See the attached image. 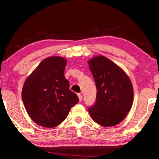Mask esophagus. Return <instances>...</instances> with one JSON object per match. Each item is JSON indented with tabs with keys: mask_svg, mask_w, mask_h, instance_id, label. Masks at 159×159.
<instances>
[{
	"mask_svg": "<svg viewBox=\"0 0 159 159\" xmlns=\"http://www.w3.org/2000/svg\"><path fill=\"white\" fill-rule=\"evenodd\" d=\"M78 96H79V101H81L83 100V96L81 94H78Z\"/></svg>",
	"mask_w": 159,
	"mask_h": 159,
	"instance_id": "obj_1",
	"label": "esophagus"
}]
</instances>
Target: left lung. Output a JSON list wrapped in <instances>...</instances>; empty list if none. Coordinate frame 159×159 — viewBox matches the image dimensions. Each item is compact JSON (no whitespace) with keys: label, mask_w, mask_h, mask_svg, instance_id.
<instances>
[{"label":"left lung","mask_w":159,"mask_h":159,"mask_svg":"<svg viewBox=\"0 0 159 159\" xmlns=\"http://www.w3.org/2000/svg\"><path fill=\"white\" fill-rule=\"evenodd\" d=\"M96 86V98L88 108L93 120L102 127L116 125L131 110L134 90L129 76L113 61L97 56L88 61Z\"/></svg>","instance_id":"left-lung-1"}]
</instances>
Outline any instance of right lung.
Listing matches in <instances>:
<instances>
[{
  "label": "right lung",
  "instance_id": "obj_1",
  "mask_svg": "<svg viewBox=\"0 0 159 159\" xmlns=\"http://www.w3.org/2000/svg\"><path fill=\"white\" fill-rule=\"evenodd\" d=\"M66 64L63 57L46 58L24 83L22 99L25 107L40 126L49 128L60 125L79 101L65 78Z\"/></svg>",
  "mask_w": 159,
  "mask_h": 159
}]
</instances>
